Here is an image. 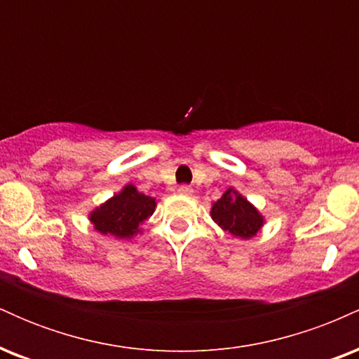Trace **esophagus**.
<instances>
[{
	"instance_id": "obj_1",
	"label": "esophagus",
	"mask_w": 359,
	"mask_h": 359,
	"mask_svg": "<svg viewBox=\"0 0 359 359\" xmlns=\"http://www.w3.org/2000/svg\"><path fill=\"white\" fill-rule=\"evenodd\" d=\"M192 192H194V189L191 187V185H180L179 187V194H182V196H191Z\"/></svg>"
}]
</instances>
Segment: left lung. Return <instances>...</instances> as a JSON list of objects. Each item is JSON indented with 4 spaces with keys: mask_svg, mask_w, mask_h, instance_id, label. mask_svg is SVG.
<instances>
[{
    "mask_svg": "<svg viewBox=\"0 0 359 359\" xmlns=\"http://www.w3.org/2000/svg\"><path fill=\"white\" fill-rule=\"evenodd\" d=\"M211 217L224 231L243 240L253 238L263 226V216L258 209L233 187L212 204Z\"/></svg>",
    "mask_w": 359,
    "mask_h": 359,
    "instance_id": "left-lung-1",
    "label": "left lung"
}]
</instances>
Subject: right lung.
<instances>
[{
	"instance_id": "1",
	"label": "right lung",
	"mask_w": 359,
	"mask_h": 359,
	"mask_svg": "<svg viewBox=\"0 0 359 359\" xmlns=\"http://www.w3.org/2000/svg\"><path fill=\"white\" fill-rule=\"evenodd\" d=\"M155 199L138 192L137 187L128 184L119 194L101 204L89 214L94 229L101 234L130 240L140 233V224H143L155 211Z\"/></svg>"
}]
</instances>
